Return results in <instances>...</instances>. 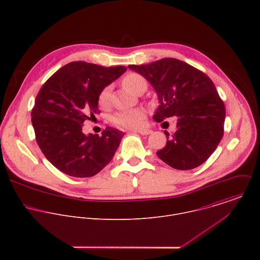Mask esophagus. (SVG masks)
<instances>
[{
    "mask_svg": "<svg viewBox=\"0 0 260 260\" xmlns=\"http://www.w3.org/2000/svg\"><path fill=\"white\" fill-rule=\"evenodd\" d=\"M138 133H139V134H141V135L146 136V135H150V134L152 133V131H151V129H146V128H144V129H140V131H138Z\"/></svg>",
    "mask_w": 260,
    "mask_h": 260,
    "instance_id": "34e87169",
    "label": "esophagus"
}]
</instances>
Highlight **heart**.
Returning <instances> with one entry per match:
<instances>
[{"label":"heart","instance_id":"1","mask_svg":"<svg viewBox=\"0 0 260 260\" xmlns=\"http://www.w3.org/2000/svg\"><path fill=\"white\" fill-rule=\"evenodd\" d=\"M144 81H145V79L140 75V74L129 73L122 79V84L126 89L134 92L135 88L140 83H142ZM110 91H111L110 85L104 87L101 90L99 98H98L99 104L101 106H105L108 104L109 99H110ZM145 116H146L145 111L141 108L123 110V111H119V112H117L116 114L113 115L112 121L114 124L122 126L124 128L136 129V128H140L143 125Z\"/></svg>","mask_w":260,"mask_h":260}]
</instances>
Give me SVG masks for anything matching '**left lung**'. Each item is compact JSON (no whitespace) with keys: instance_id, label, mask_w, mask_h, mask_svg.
<instances>
[{"instance_id":"left-lung-1","label":"left lung","mask_w":260,"mask_h":260,"mask_svg":"<svg viewBox=\"0 0 260 260\" xmlns=\"http://www.w3.org/2000/svg\"><path fill=\"white\" fill-rule=\"evenodd\" d=\"M128 68L144 76L158 94L154 120L178 118L172 138L165 133L168 141L157 156L181 171L203 165L224 134L225 106L213 81L197 68L171 57Z\"/></svg>"}]
</instances>
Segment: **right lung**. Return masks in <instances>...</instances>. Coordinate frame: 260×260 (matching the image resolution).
I'll list each match as a JSON object with an SVG mask.
<instances>
[{
	"label": "right lung",
	"instance_id": "obj_1",
	"mask_svg": "<svg viewBox=\"0 0 260 260\" xmlns=\"http://www.w3.org/2000/svg\"><path fill=\"white\" fill-rule=\"evenodd\" d=\"M126 71L72 61L43 84L31 109L36 141L45 157L66 175L85 178L101 172L113 158L124 133L108 126L102 136L82 133L89 116L99 114L101 90Z\"/></svg>",
	"mask_w": 260,
	"mask_h": 260
}]
</instances>
